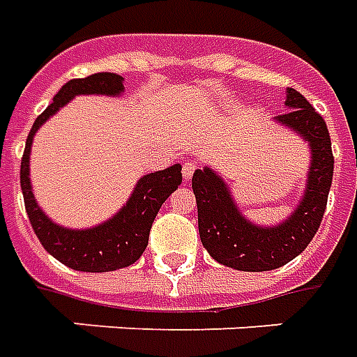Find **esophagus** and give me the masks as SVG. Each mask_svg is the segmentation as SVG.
Wrapping results in <instances>:
<instances>
[{
    "label": "esophagus",
    "mask_w": 357,
    "mask_h": 357,
    "mask_svg": "<svg viewBox=\"0 0 357 357\" xmlns=\"http://www.w3.org/2000/svg\"><path fill=\"white\" fill-rule=\"evenodd\" d=\"M196 167H198V165H196L194 161H186V163H184L183 174H184V178H186V181H188L192 174H194V171H196Z\"/></svg>",
    "instance_id": "1"
}]
</instances>
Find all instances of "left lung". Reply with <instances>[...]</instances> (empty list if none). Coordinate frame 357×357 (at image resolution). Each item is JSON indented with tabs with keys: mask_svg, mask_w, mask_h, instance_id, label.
Wrapping results in <instances>:
<instances>
[{
	"mask_svg": "<svg viewBox=\"0 0 357 357\" xmlns=\"http://www.w3.org/2000/svg\"><path fill=\"white\" fill-rule=\"evenodd\" d=\"M284 105L290 111L275 121L310 146L305 190L284 221L269 227L252 223L236 206L229 184L211 167L198 169L192 176L202 244L215 261L236 271H271L292 261L312 242L327 207L335 169L327 125L294 88L287 90Z\"/></svg>",
	"mask_w": 357,
	"mask_h": 357,
	"instance_id": "8db88e82",
	"label": "left lung"
}]
</instances>
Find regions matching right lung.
I'll use <instances>...</instances> for the list:
<instances>
[{
    "mask_svg": "<svg viewBox=\"0 0 357 357\" xmlns=\"http://www.w3.org/2000/svg\"><path fill=\"white\" fill-rule=\"evenodd\" d=\"M123 80L125 78L115 73H96L90 77L75 78L63 84L61 90L55 93L53 103H50L47 109L34 121L22 153L21 188L30 225L36 232L38 240L45 248V252L75 271H117L140 259V255L148 246L151 223L158 215L159 207L163 206V202L183 183L181 163L163 171L144 174L138 178L125 206L107 221L90 229L63 227L52 221L44 209L38 206L30 184V150L38 128L77 96L117 98L125 92Z\"/></svg>",
    "mask_w": 357,
    "mask_h": 357,
    "instance_id": "add662e5",
    "label": "right lung"
}]
</instances>
